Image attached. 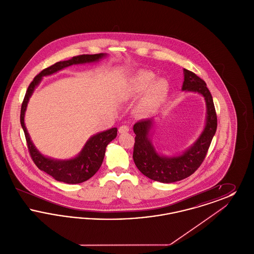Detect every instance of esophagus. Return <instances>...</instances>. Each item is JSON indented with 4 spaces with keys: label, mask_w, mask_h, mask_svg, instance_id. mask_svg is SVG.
<instances>
[{
    "label": "esophagus",
    "mask_w": 254,
    "mask_h": 254,
    "mask_svg": "<svg viewBox=\"0 0 254 254\" xmlns=\"http://www.w3.org/2000/svg\"><path fill=\"white\" fill-rule=\"evenodd\" d=\"M119 133H126L127 132V131H129V127H127V126H126V125H124V126H121L120 127H119Z\"/></svg>",
    "instance_id": "1"
}]
</instances>
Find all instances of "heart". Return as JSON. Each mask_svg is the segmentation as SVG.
I'll return each instance as SVG.
<instances>
[{"label": "heart", "instance_id": "1", "mask_svg": "<svg viewBox=\"0 0 254 254\" xmlns=\"http://www.w3.org/2000/svg\"><path fill=\"white\" fill-rule=\"evenodd\" d=\"M154 79V73L149 70H140L133 75L127 87V95L128 97L139 96L147 90L141 105L144 112L155 109L169 89L168 82L165 79Z\"/></svg>", "mask_w": 254, "mask_h": 254}]
</instances>
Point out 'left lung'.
Segmentation results:
<instances>
[{"instance_id": "1", "label": "left lung", "mask_w": 254, "mask_h": 254, "mask_svg": "<svg viewBox=\"0 0 254 254\" xmlns=\"http://www.w3.org/2000/svg\"><path fill=\"white\" fill-rule=\"evenodd\" d=\"M184 75L182 89L202 94L206 104L205 129L195 144L180 156H161L148 139L153 121L140 120L133 126V131L136 134L133 148L134 163L145 176L154 181L173 183L193 174L204 162L217 129V115L213 99L205 81L186 68H184Z\"/></svg>"}]
</instances>
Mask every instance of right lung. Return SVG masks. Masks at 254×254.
Listing matches in <instances>:
<instances>
[{"label": "right lung", "instance_id": "obj_1", "mask_svg": "<svg viewBox=\"0 0 254 254\" xmlns=\"http://www.w3.org/2000/svg\"><path fill=\"white\" fill-rule=\"evenodd\" d=\"M104 56H106V54L104 53L92 54V55L84 54V55L74 56L70 60L58 62L49 67L45 68L44 70H42L38 75H36L33 81L30 83V85H28V88L24 95V101L21 108L20 121H21L22 127L24 129L29 154L38 169L45 171L57 181L64 182L67 184H80L91 178L98 171V169H100L103 163L107 145H109L114 138H116L117 128L113 127L107 131L98 133L96 135L92 136L86 142L80 154L71 160L59 161V160H53L50 158L45 157L37 150L36 147L31 142L30 137L24 126V112L26 109L28 100L31 96L35 86L40 83L41 79L44 76L57 72L61 69L72 64L96 62Z\"/></svg>", "mask_w": 254, "mask_h": 254}]
</instances>
